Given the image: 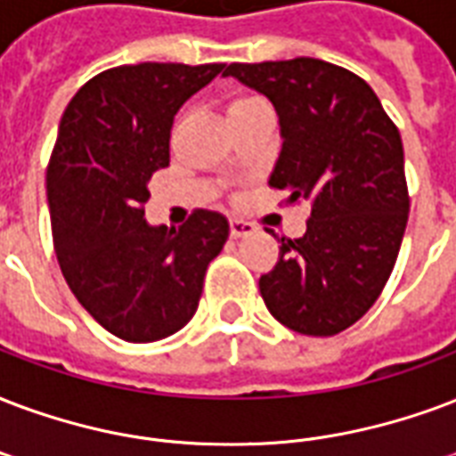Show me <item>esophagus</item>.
I'll return each mask as SVG.
<instances>
[{
	"mask_svg": "<svg viewBox=\"0 0 456 456\" xmlns=\"http://www.w3.org/2000/svg\"><path fill=\"white\" fill-rule=\"evenodd\" d=\"M253 224L251 222H243V220H229V232L234 239H241V236H248L253 234Z\"/></svg>",
	"mask_w": 456,
	"mask_h": 456,
	"instance_id": "esophagus-1",
	"label": "esophagus"
}]
</instances>
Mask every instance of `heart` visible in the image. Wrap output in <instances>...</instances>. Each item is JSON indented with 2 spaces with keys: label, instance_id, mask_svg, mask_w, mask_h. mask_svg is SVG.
Wrapping results in <instances>:
<instances>
[{
  "label": "heart",
  "instance_id": "heart-1",
  "mask_svg": "<svg viewBox=\"0 0 456 456\" xmlns=\"http://www.w3.org/2000/svg\"><path fill=\"white\" fill-rule=\"evenodd\" d=\"M260 97H253V95H241V97H236L234 102L229 104V112L232 110H236V107H243V104H251V102H258Z\"/></svg>",
  "mask_w": 456,
  "mask_h": 456
}]
</instances>
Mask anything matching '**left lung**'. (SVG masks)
Segmentation results:
<instances>
[{
    "mask_svg": "<svg viewBox=\"0 0 456 456\" xmlns=\"http://www.w3.org/2000/svg\"><path fill=\"white\" fill-rule=\"evenodd\" d=\"M280 114L282 152L270 189L311 203L301 239H284L260 297L284 328L332 337L363 318L397 263L409 220L404 148L361 76L322 59L229 64Z\"/></svg>",
    "mask_w": 456,
    "mask_h": 456,
    "instance_id": "left-lung-1",
    "label": "left lung"
}]
</instances>
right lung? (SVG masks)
I'll return each mask as SVG.
<instances>
[{
    "label": "right lung",
    "instance_id": "add662e5",
    "mask_svg": "<svg viewBox=\"0 0 456 456\" xmlns=\"http://www.w3.org/2000/svg\"><path fill=\"white\" fill-rule=\"evenodd\" d=\"M224 64H124L93 76L59 121L47 165L52 241L78 304L126 342L193 318L229 222L193 210L182 227L143 220L152 172L169 165L174 114Z\"/></svg>",
    "mask_w": 456,
    "mask_h": 456
}]
</instances>
